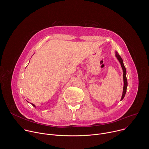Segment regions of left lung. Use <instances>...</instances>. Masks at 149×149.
<instances>
[{"mask_svg": "<svg viewBox=\"0 0 149 149\" xmlns=\"http://www.w3.org/2000/svg\"><path fill=\"white\" fill-rule=\"evenodd\" d=\"M116 56L118 60L119 61L121 66L122 67L123 71V80H124V87H123V95H122V97L121 100H122L126 93V91H127V77H126V69L123 63V61L121 58V57L120 56V55L118 54V53L117 52H116Z\"/></svg>", "mask_w": 149, "mask_h": 149, "instance_id": "1", "label": "left lung"}]
</instances>
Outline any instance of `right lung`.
<instances>
[{"label": "right lung", "mask_w": 149, "mask_h": 149, "mask_svg": "<svg viewBox=\"0 0 149 149\" xmlns=\"http://www.w3.org/2000/svg\"><path fill=\"white\" fill-rule=\"evenodd\" d=\"M32 105L33 106V107H35V105H34L33 104H32Z\"/></svg>", "instance_id": "1"}]
</instances>
